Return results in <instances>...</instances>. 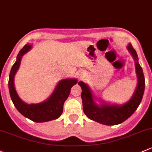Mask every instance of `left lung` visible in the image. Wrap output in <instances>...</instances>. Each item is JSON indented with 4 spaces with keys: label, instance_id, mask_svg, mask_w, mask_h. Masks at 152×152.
Returning a JSON list of instances; mask_svg holds the SVG:
<instances>
[{
    "label": "left lung",
    "instance_id": "obj_1",
    "mask_svg": "<svg viewBox=\"0 0 152 152\" xmlns=\"http://www.w3.org/2000/svg\"><path fill=\"white\" fill-rule=\"evenodd\" d=\"M127 49L135 60V69L138 83L135 93L127 103L123 105L103 104L101 106H98L94 102L93 96L88 86L83 81H79L78 83L82 89L81 99L83 111L87 117L92 120L105 125L121 124L135 112L141 102L145 89V79L143 70L140 64L138 63L136 52L130 44L127 46Z\"/></svg>",
    "mask_w": 152,
    "mask_h": 152
}]
</instances>
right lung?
I'll use <instances>...</instances> for the list:
<instances>
[{
  "label": "right lung",
  "instance_id": "1",
  "mask_svg": "<svg viewBox=\"0 0 152 152\" xmlns=\"http://www.w3.org/2000/svg\"><path fill=\"white\" fill-rule=\"evenodd\" d=\"M31 46L26 44L19 52L17 61L13 65L9 79V89L12 100L19 112L30 120L36 122H45L53 120L61 116L63 105L71 92V89L77 84L76 79H63L57 84L55 91L46 101L38 104H26L17 95L14 84V78L18 70L22 55L30 50Z\"/></svg>",
  "mask_w": 152,
  "mask_h": 152
}]
</instances>
